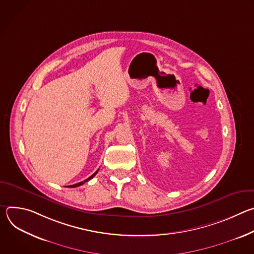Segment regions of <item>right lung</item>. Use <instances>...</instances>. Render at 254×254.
Listing matches in <instances>:
<instances>
[{
	"label": "right lung",
	"instance_id": "add662e5",
	"mask_svg": "<svg viewBox=\"0 0 254 254\" xmlns=\"http://www.w3.org/2000/svg\"><path fill=\"white\" fill-rule=\"evenodd\" d=\"M97 172H98V170L93 174V175H91L89 178H87L86 180H84V181H82V182H79V183H77V184H74V185H70V186H67V187H69V188H75V187H78V186H81V185H83L85 182H87V181H89V180H91L96 174H97Z\"/></svg>",
	"mask_w": 254,
	"mask_h": 254
}]
</instances>
